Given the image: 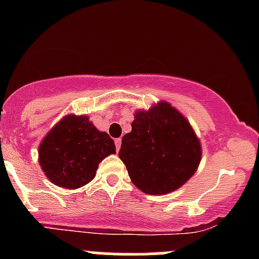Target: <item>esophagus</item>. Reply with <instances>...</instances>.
Returning a JSON list of instances; mask_svg holds the SVG:
<instances>
[{
	"label": "esophagus",
	"instance_id": "1",
	"mask_svg": "<svg viewBox=\"0 0 259 259\" xmlns=\"http://www.w3.org/2000/svg\"><path fill=\"white\" fill-rule=\"evenodd\" d=\"M115 146H116V150H119L120 146H121V139H115Z\"/></svg>",
	"mask_w": 259,
	"mask_h": 259
}]
</instances>
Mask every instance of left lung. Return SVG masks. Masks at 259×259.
<instances>
[{"mask_svg": "<svg viewBox=\"0 0 259 259\" xmlns=\"http://www.w3.org/2000/svg\"><path fill=\"white\" fill-rule=\"evenodd\" d=\"M119 158L135 187L150 195L174 192L192 178L202 159L189 121L166 101L135 113Z\"/></svg>", "mask_w": 259, "mask_h": 259, "instance_id": "1", "label": "left lung"}]
</instances>
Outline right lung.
Here are the masks:
<instances>
[{
	"label": "right lung",
	"instance_id": "add662e5",
	"mask_svg": "<svg viewBox=\"0 0 259 259\" xmlns=\"http://www.w3.org/2000/svg\"><path fill=\"white\" fill-rule=\"evenodd\" d=\"M108 133L99 132L86 115H67L38 146V163L57 187L76 189L95 178L99 163L116 153Z\"/></svg>",
	"mask_w": 259,
	"mask_h": 259
}]
</instances>
